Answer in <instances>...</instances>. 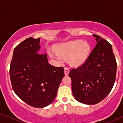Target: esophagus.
<instances>
[{"instance_id":"34e87169","label":"esophagus","mask_w":123,"mask_h":123,"mask_svg":"<svg viewBox=\"0 0 123 123\" xmlns=\"http://www.w3.org/2000/svg\"><path fill=\"white\" fill-rule=\"evenodd\" d=\"M69 68L65 67V68H64V73H65V75H68L69 74Z\"/></svg>"}]
</instances>
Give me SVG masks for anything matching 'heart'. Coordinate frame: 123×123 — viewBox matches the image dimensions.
<instances>
[{
    "label": "heart",
    "mask_w": 123,
    "mask_h": 123,
    "mask_svg": "<svg viewBox=\"0 0 123 123\" xmlns=\"http://www.w3.org/2000/svg\"><path fill=\"white\" fill-rule=\"evenodd\" d=\"M56 51L49 50L50 58L57 63L61 64L64 59L69 58L72 65H81L87 59L90 52V45L87 42L78 39L59 45Z\"/></svg>",
    "instance_id": "1"
}]
</instances>
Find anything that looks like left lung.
<instances>
[{"instance_id": "8db88e82", "label": "left lung", "mask_w": 123, "mask_h": 123, "mask_svg": "<svg viewBox=\"0 0 123 123\" xmlns=\"http://www.w3.org/2000/svg\"><path fill=\"white\" fill-rule=\"evenodd\" d=\"M93 37L97 41L94 49L83 64L69 73L74 97L88 105L97 104L107 96L114 84L117 71L111 45L100 36Z\"/></svg>"}]
</instances>
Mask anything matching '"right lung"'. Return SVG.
<instances>
[{"instance_id": "add662e5", "label": "right lung", "mask_w": 123, "mask_h": 123, "mask_svg": "<svg viewBox=\"0 0 123 123\" xmlns=\"http://www.w3.org/2000/svg\"><path fill=\"white\" fill-rule=\"evenodd\" d=\"M39 42L31 37L15 48L9 73L15 94L28 105L43 108L54 100L65 74L63 67L49 64L46 53H38Z\"/></svg>"}]
</instances>
